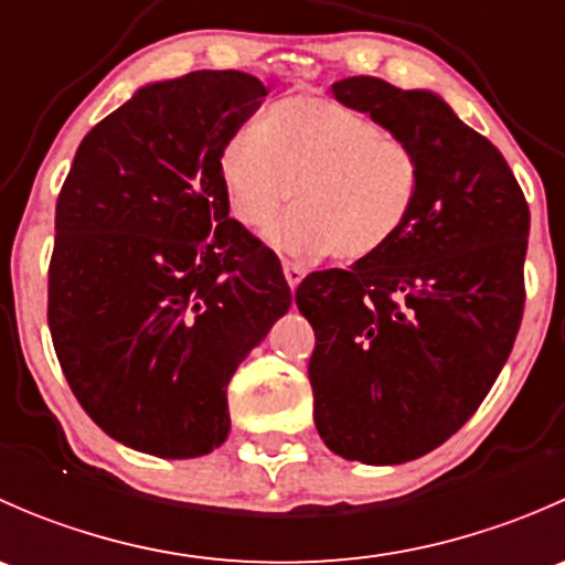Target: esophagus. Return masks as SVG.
I'll return each mask as SVG.
<instances>
[{"label": "esophagus", "instance_id": "obj_1", "mask_svg": "<svg viewBox=\"0 0 565 565\" xmlns=\"http://www.w3.org/2000/svg\"><path fill=\"white\" fill-rule=\"evenodd\" d=\"M284 278H287L289 289H295L306 278V267L295 265V262H284Z\"/></svg>", "mask_w": 565, "mask_h": 565}]
</instances>
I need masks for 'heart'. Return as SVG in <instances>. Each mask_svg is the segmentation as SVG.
I'll return each instance as SVG.
<instances>
[{
	"instance_id": "obj_1",
	"label": "heart",
	"mask_w": 565,
	"mask_h": 565,
	"mask_svg": "<svg viewBox=\"0 0 565 565\" xmlns=\"http://www.w3.org/2000/svg\"><path fill=\"white\" fill-rule=\"evenodd\" d=\"M218 177L232 218L248 232L273 224L292 193L295 210L267 241L295 259L333 250L372 259L407 226L420 188L418 152L372 117L322 95L273 104L262 125L224 141Z\"/></svg>"
}]
</instances>
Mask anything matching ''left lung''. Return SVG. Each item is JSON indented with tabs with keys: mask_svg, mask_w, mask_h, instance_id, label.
Segmentation results:
<instances>
[{
	"mask_svg": "<svg viewBox=\"0 0 565 565\" xmlns=\"http://www.w3.org/2000/svg\"><path fill=\"white\" fill-rule=\"evenodd\" d=\"M333 95L418 152L420 188L388 248L295 292L317 335L315 424L339 457L402 465L459 431L509 361L530 210L498 147L440 95L374 76L335 82Z\"/></svg>",
	"mask_w": 565,
	"mask_h": 565,
	"instance_id": "left-lung-1",
	"label": "left lung"
}]
</instances>
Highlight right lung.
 <instances>
[{
	"label": "right lung",
	"instance_id": "add662e5",
	"mask_svg": "<svg viewBox=\"0 0 565 565\" xmlns=\"http://www.w3.org/2000/svg\"><path fill=\"white\" fill-rule=\"evenodd\" d=\"M265 95L241 71L147 84L84 136L56 199V358L84 413L134 451L218 448L232 374L292 306L218 177L221 147Z\"/></svg>",
	"mask_w": 565,
	"mask_h": 565
}]
</instances>
